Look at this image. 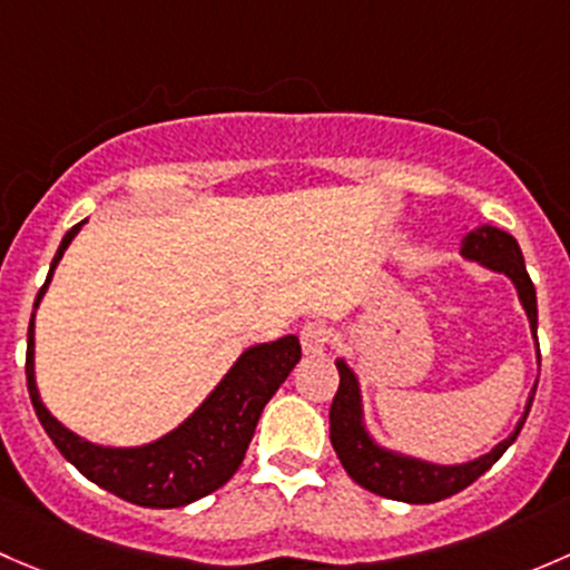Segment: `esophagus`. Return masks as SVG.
<instances>
[{
  "mask_svg": "<svg viewBox=\"0 0 570 570\" xmlns=\"http://www.w3.org/2000/svg\"><path fill=\"white\" fill-rule=\"evenodd\" d=\"M298 340H302L304 354L318 356L328 348V340H332V332L324 324H304L302 332H298Z\"/></svg>",
  "mask_w": 570,
  "mask_h": 570,
  "instance_id": "esophagus-1",
  "label": "esophagus"
}]
</instances>
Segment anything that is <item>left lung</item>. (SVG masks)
Wrapping results in <instances>:
<instances>
[{"label": "left lung", "mask_w": 570, "mask_h": 570, "mask_svg": "<svg viewBox=\"0 0 570 570\" xmlns=\"http://www.w3.org/2000/svg\"><path fill=\"white\" fill-rule=\"evenodd\" d=\"M461 255L466 261L480 263V266L491 268V272L504 274L510 283L519 291V302L524 307L527 318H530L532 334L538 332V298L535 285H532L530 274H527L524 255L521 246L510 233L500 230V227L483 225L478 230L466 233L461 242ZM538 362H541V351H538ZM340 371V386L334 395L332 409H328V439L337 453L340 463L345 472L351 474L354 483L362 489L373 491V494L386 497V500L397 502H412V504H428L448 500V497L459 494V491L472 485L480 474L489 472L497 461L502 459L504 450L515 442V436L524 428L527 414H530L532 397H535V386L530 392L524 414L515 422L513 433L502 439L491 453L480 455V459L466 463H431L422 459H412V455L395 453V450L381 448L379 442L367 433L365 416H362V392L360 379L356 373L345 365V360H337Z\"/></svg>", "instance_id": "8db88e82"}]
</instances>
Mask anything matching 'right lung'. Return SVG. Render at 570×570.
<instances>
[{
    "label": "right lung",
    "mask_w": 570,
    "mask_h": 570,
    "mask_svg": "<svg viewBox=\"0 0 570 570\" xmlns=\"http://www.w3.org/2000/svg\"><path fill=\"white\" fill-rule=\"evenodd\" d=\"M81 225L85 222L70 227L62 238L51 261L49 277L35 298V309L51 283L57 263L66 255L68 244L73 242ZM298 360H302V345L296 334H285L274 343L252 345L238 356V362L216 384V390L199 403L197 412L167 436L142 448H104L68 431L40 401L38 384H35L32 313L27 332V390L43 431L87 480L142 508H184L222 489L236 474L255 436L263 409Z\"/></svg>",
    "instance_id": "1"
}]
</instances>
